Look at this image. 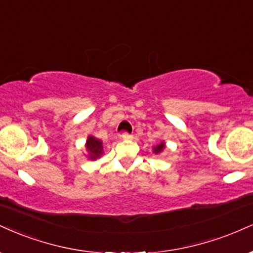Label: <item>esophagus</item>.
<instances>
[{"mask_svg": "<svg viewBox=\"0 0 253 253\" xmlns=\"http://www.w3.org/2000/svg\"><path fill=\"white\" fill-rule=\"evenodd\" d=\"M120 138L123 140H129V139H132V135L125 132V133H123V134H120Z\"/></svg>", "mask_w": 253, "mask_h": 253, "instance_id": "obj_1", "label": "esophagus"}]
</instances>
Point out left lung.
I'll use <instances>...</instances> for the list:
<instances>
[{
    "label": "left lung",
    "instance_id": "1",
    "mask_svg": "<svg viewBox=\"0 0 253 253\" xmlns=\"http://www.w3.org/2000/svg\"><path fill=\"white\" fill-rule=\"evenodd\" d=\"M165 148H166V142L163 140V141H161L159 145L154 146V147H153V153L157 154V156H159V154L163 153Z\"/></svg>",
    "mask_w": 253,
    "mask_h": 253
}]
</instances>
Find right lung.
<instances>
[{
    "instance_id": "right-lung-1",
    "label": "right lung",
    "mask_w": 253,
    "mask_h": 253,
    "mask_svg": "<svg viewBox=\"0 0 253 253\" xmlns=\"http://www.w3.org/2000/svg\"><path fill=\"white\" fill-rule=\"evenodd\" d=\"M84 147H86V152H87L84 156H86L89 160L95 161L96 159H100V158L102 157L103 154L102 141L95 138V136L88 135L86 144H84Z\"/></svg>"
}]
</instances>
